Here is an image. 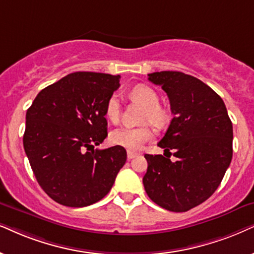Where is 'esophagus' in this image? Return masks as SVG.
<instances>
[{
  "label": "esophagus",
  "mask_w": 254,
  "mask_h": 254,
  "mask_svg": "<svg viewBox=\"0 0 254 254\" xmlns=\"http://www.w3.org/2000/svg\"><path fill=\"white\" fill-rule=\"evenodd\" d=\"M137 155L138 153H136V152H132V151H127V159H132V158H134V157H137Z\"/></svg>",
  "instance_id": "1"
}]
</instances>
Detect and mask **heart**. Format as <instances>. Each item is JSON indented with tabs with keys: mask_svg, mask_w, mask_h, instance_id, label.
<instances>
[{
	"mask_svg": "<svg viewBox=\"0 0 254 254\" xmlns=\"http://www.w3.org/2000/svg\"><path fill=\"white\" fill-rule=\"evenodd\" d=\"M133 101L145 107L143 121L151 122L156 127H163L169 120L166 109L160 107L159 95L150 86L136 85L130 91ZM121 116V101L117 94L111 95L105 105V117L112 123H117ZM155 133L149 127H121L110 133V140L114 145L125 147L127 150H139L146 142L153 139Z\"/></svg>",
	"mask_w": 254,
	"mask_h": 254,
	"instance_id": "heart-1",
	"label": "heart"
}]
</instances>
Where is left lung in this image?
I'll list each match as a JSON object with an SVG mask.
<instances>
[{
    "label": "left lung",
    "instance_id": "obj_1",
    "mask_svg": "<svg viewBox=\"0 0 254 254\" xmlns=\"http://www.w3.org/2000/svg\"><path fill=\"white\" fill-rule=\"evenodd\" d=\"M147 76L166 92L173 114L158 146L170 155L173 150L178 160L144 156V189L160 207L185 212L210 198L223 181L232 159V122L220 96L200 79L179 71Z\"/></svg>",
    "mask_w": 254,
    "mask_h": 254
}]
</instances>
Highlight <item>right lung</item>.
Listing matches in <instances>:
<instances>
[{"label": "right lung", "mask_w": 254, "mask_h": 254, "mask_svg": "<svg viewBox=\"0 0 254 254\" xmlns=\"http://www.w3.org/2000/svg\"><path fill=\"white\" fill-rule=\"evenodd\" d=\"M120 78L69 73L41 90L27 110L25 155L38 184L56 203L83 207L101 200L127 162L124 147L95 149L108 136L105 105Z\"/></svg>", "instance_id": "add662e5"}]
</instances>
